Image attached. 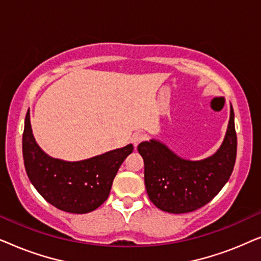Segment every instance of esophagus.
Here are the masks:
<instances>
[{
  "mask_svg": "<svg viewBox=\"0 0 261 261\" xmlns=\"http://www.w3.org/2000/svg\"><path fill=\"white\" fill-rule=\"evenodd\" d=\"M146 139V135L144 133H140V132H138V133H135L133 137H132V142H133V145L137 147V146L140 144L141 141H144Z\"/></svg>",
  "mask_w": 261,
  "mask_h": 261,
  "instance_id": "obj_1",
  "label": "esophagus"
}]
</instances>
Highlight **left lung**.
<instances>
[{
    "label": "left lung",
    "mask_w": 261,
    "mask_h": 261,
    "mask_svg": "<svg viewBox=\"0 0 261 261\" xmlns=\"http://www.w3.org/2000/svg\"><path fill=\"white\" fill-rule=\"evenodd\" d=\"M237 145L231 106L222 145L208 158L187 160L154 139L141 142L138 151L144 158L145 187L151 202L163 212L172 214L202 208L229 179L237 159Z\"/></svg>",
    "instance_id": "8db88e82"
}]
</instances>
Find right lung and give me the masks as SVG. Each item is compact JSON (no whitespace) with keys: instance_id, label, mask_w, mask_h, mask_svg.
<instances>
[{"instance_id":"add662e5","label":"right lung","mask_w":261,"mask_h":261,"mask_svg":"<svg viewBox=\"0 0 261 261\" xmlns=\"http://www.w3.org/2000/svg\"><path fill=\"white\" fill-rule=\"evenodd\" d=\"M133 149L129 144L81 162L52 158L35 142L30 110L26 114L22 154L27 176L39 194L63 212L87 214L106 202L121 164Z\"/></svg>"}]
</instances>
